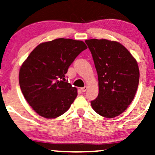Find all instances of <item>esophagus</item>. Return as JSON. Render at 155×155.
Wrapping results in <instances>:
<instances>
[{
  "label": "esophagus",
  "instance_id": "1",
  "mask_svg": "<svg viewBox=\"0 0 155 155\" xmlns=\"http://www.w3.org/2000/svg\"><path fill=\"white\" fill-rule=\"evenodd\" d=\"M87 86H85V87H81V88H80V90H81V91H82V92H85L86 90H87Z\"/></svg>",
  "mask_w": 155,
  "mask_h": 155
}]
</instances>
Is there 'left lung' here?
Wrapping results in <instances>:
<instances>
[{
    "instance_id": "left-lung-1",
    "label": "left lung",
    "mask_w": 155,
    "mask_h": 155,
    "mask_svg": "<svg viewBox=\"0 0 155 155\" xmlns=\"http://www.w3.org/2000/svg\"><path fill=\"white\" fill-rule=\"evenodd\" d=\"M98 75L99 93L91 101L102 117L122 114L135 95L140 80L137 63L122 44L106 39L86 40Z\"/></svg>"
}]
</instances>
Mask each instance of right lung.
Returning a JSON list of instances; mask_svg holds the SVG:
<instances>
[{"mask_svg": "<svg viewBox=\"0 0 155 155\" xmlns=\"http://www.w3.org/2000/svg\"><path fill=\"white\" fill-rule=\"evenodd\" d=\"M84 42L58 38L38 45L19 72L22 93L35 112L52 119L69 109L77 97V88L66 81L68 68L82 51Z\"/></svg>", "mask_w": 155, "mask_h": 155, "instance_id": "right-lung-1", "label": "right lung"}]
</instances>
